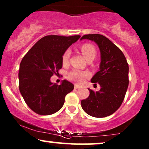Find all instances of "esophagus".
<instances>
[{
  "instance_id": "34e87169",
  "label": "esophagus",
  "mask_w": 149,
  "mask_h": 149,
  "mask_svg": "<svg viewBox=\"0 0 149 149\" xmlns=\"http://www.w3.org/2000/svg\"><path fill=\"white\" fill-rule=\"evenodd\" d=\"M80 88V85H74V88L75 89H78V88Z\"/></svg>"
}]
</instances>
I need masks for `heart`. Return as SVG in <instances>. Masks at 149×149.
<instances>
[{
	"label": "heart",
	"instance_id": "obj_1",
	"mask_svg": "<svg viewBox=\"0 0 149 149\" xmlns=\"http://www.w3.org/2000/svg\"><path fill=\"white\" fill-rule=\"evenodd\" d=\"M82 54H83L85 58L86 59H88L89 58L94 57L95 58V55H96V49H95V47L91 44H84L82 45L81 48ZM71 54V52L69 49H67L64 53L62 56V63L63 64H66L69 61V59ZM90 76V73L88 72V71H80V70L74 69L72 71H71L69 74H68V78L69 80H72V81L76 82L78 83H82L85 81L86 78H89Z\"/></svg>",
	"mask_w": 149,
	"mask_h": 149
}]
</instances>
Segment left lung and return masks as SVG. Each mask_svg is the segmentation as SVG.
Segmentation results:
<instances>
[{
  "label": "left lung",
  "instance_id": "obj_1",
  "mask_svg": "<svg viewBox=\"0 0 149 149\" xmlns=\"http://www.w3.org/2000/svg\"><path fill=\"white\" fill-rule=\"evenodd\" d=\"M88 39L97 43L100 50V71L92 78L101 88L94 92L88 89L90 95L81 101V107L88 115L104 118L116 112L123 102L129 80V66L124 54L115 44L100 34L84 35L80 40Z\"/></svg>",
  "mask_w": 149,
  "mask_h": 149
}]
</instances>
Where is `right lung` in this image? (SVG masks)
Here are the masks:
<instances>
[{"mask_svg": "<svg viewBox=\"0 0 149 149\" xmlns=\"http://www.w3.org/2000/svg\"><path fill=\"white\" fill-rule=\"evenodd\" d=\"M80 36L50 35L42 38L25 54L19 65V88L26 104L39 115H51L60 110L65 97L74 85L64 80L61 85L50 78L62 67V56Z\"/></svg>", "mask_w": 149, "mask_h": 149, "instance_id": "1", "label": "right lung"}]
</instances>
